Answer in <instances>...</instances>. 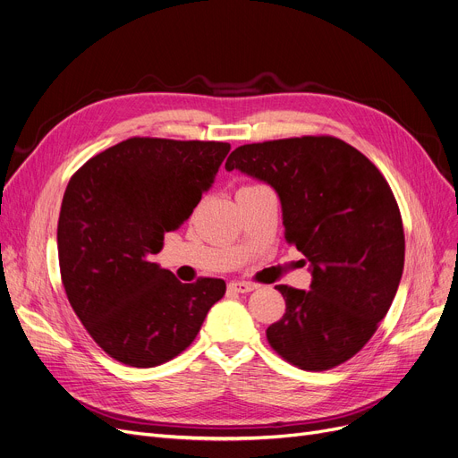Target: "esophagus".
Returning a JSON list of instances; mask_svg holds the SVG:
<instances>
[{
  "mask_svg": "<svg viewBox=\"0 0 458 458\" xmlns=\"http://www.w3.org/2000/svg\"><path fill=\"white\" fill-rule=\"evenodd\" d=\"M254 287H256L254 284L243 282V280H232L228 284V290L233 293H250V292H254Z\"/></svg>",
  "mask_w": 458,
  "mask_h": 458,
  "instance_id": "1",
  "label": "esophagus"
}]
</instances>
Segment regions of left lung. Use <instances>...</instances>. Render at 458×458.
I'll use <instances>...</instances> for the list:
<instances>
[{
    "label": "left lung",
    "mask_w": 458,
    "mask_h": 458,
    "mask_svg": "<svg viewBox=\"0 0 458 458\" xmlns=\"http://www.w3.org/2000/svg\"><path fill=\"white\" fill-rule=\"evenodd\" d=\"M225 166L276 191L285 242L310 263V292L276 285L285 314L267 328L271 347L306 371L344 364L388 314L403 275L404 232L388 182L327 135L243 144Z\"/></svg>",
    "instance_id": "left-lung-1"
}]
</instances>
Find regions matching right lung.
Instances as JSON below:
<instances>
[{
	"instance_id": "1",
	"label": "right lung",
	"mask_w": 458,
	"mask_h": 458,
	"mask_svg": "<svg viewBox=\"0 0 458 458\" xmlns=\"http://www.w3.org/2000/svg\"><path fill=\"white\" fill-rule=\"evenodd\" d=\"M228 152V142L133 137L70 178L57 226L63 285L92 340L118 362H168L223 299L225 280L182 284L154 254L189 219Z\"/></svg>"
}]
</instances>
